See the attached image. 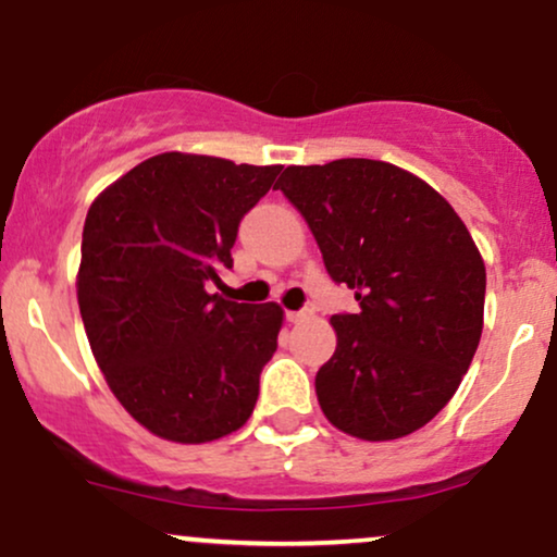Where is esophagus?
Returning a JSON list of instances; mask_svg holds the SVG:
<instances>
[{"mask_svg": "<svg viewBox=\"0 0 557 557\" xmlns=\"http://www.w3.org/2000/svg\"><path fill=\"white\" fill-rule=\"evenodd\" d=\"M309 317H311V309H300V311H287V314H285V319H287V322H293V324L304 322V319H309Z\"/></svg>", "mask_w": 557, "mask_h": 557, "instance_id": "1", "label": "esophagus"}]
</instances>
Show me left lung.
Wrapping results in <instances>:
<instances>
[{"instance_id":"left-lung-1","label":"left lung","mask_w":557,"mask_h":557,"mask_svg":"<svg viewBox=\"0 0 557 557\" xmlns=\"http://www.w3.org/2000/svg\"><path fill=\"white\" fill-rule=\"evenodd\" d=\"M314 235L359 314H335L317 398L337 430L398 440L432 421L474 359L484 261L461 216L411 172L376 159L287 168L274 185Z\"/></svg>"}]
</instances>
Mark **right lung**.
I'll list each match as a JSON object with an SVG mask.
<instances>
[{"label":"right lung","mask_w":557,"mask_h":557,"mask_svg":"<svg viewBox=\"0 0 557 557\" xmlns=\"http://www.w3.org/2000/svg\"><path fill=\"white\" fill-rule=\"evenodd\" d=\"M280 170L168 151L88 209L83 327L114 398L157 437L209 443L240 430L257 406L283 309L235 304L207 287L233 270L240 220Z\"/></svg>","instance_id":"right-lung-1"}]
</instances>
